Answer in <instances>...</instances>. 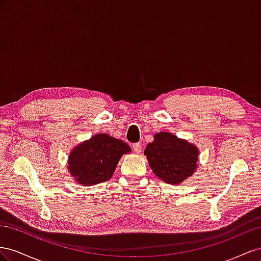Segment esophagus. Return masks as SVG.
<instances>
[{
    "label": "esophagus",
    "instance_id": "34e87169",
    "mask_svg": "<svg viewBox=\"0 0 261 261\" xmlns=\"http://www.w3.org/2000/svg\"><path fill=\"white\" fill-rule=\"evenodd\" d=\"M132 148H133V150H135L136 153H141V152H142V145H141L140 143L132 144Z\"/></svg>",
    "mask_w": 261,
    "mask_h": 261
}]
</instances>
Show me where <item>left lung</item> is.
I'll return each instance as SVG.
<instances>
[{
    "instance_id": "8db88e82",
    "label": "left lung",
    "mask_w": 261,
    "mask_h": 261,
    "mask_svg": "<svg viewBox=\"0 0 261 261\" xmlns=\"http://www.w3.org/2000/svg\"><path fill=\"white\" fill-rule=\"evenodd\" d=\"M144 155L156 177L166 184L177 185L195 173L199 150L173 133L159 132L153 142L146 145Z\"/></svg>"
}]
</instances>
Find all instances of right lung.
Masks as SVG:
<instances>
[{
  "label": "right lung",
  "mask_w": 261,
  "mask_h": 261,
  "mask_svg": "<svg viewBox=\"0 0 261 261\" xmlns=\"http://www.w3.org/2000/svg\"><path fill=\"white\" fill-rule=\"evenodd\" d=\"M130 152V146L123 141L97 133L73 148L68 169L80 185H97L109 180L121 156Z\"/></svg>",
  "instance_id": "add662e5"
}]
</instances>
